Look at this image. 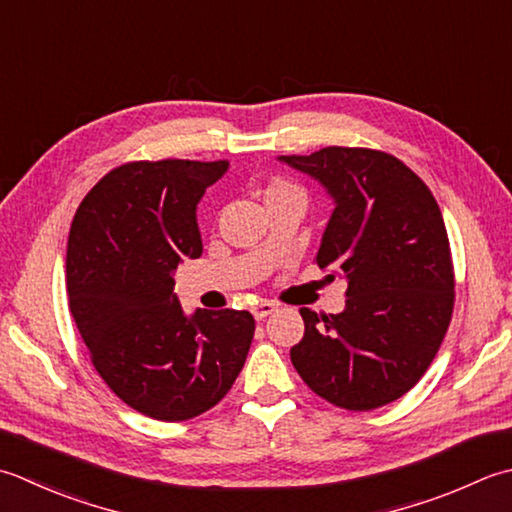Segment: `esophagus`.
Returning <instances> with one entry per match:
<instances>
[{"instance_id": "esophagus-1", "label": "esophagus", "mask_w": 512, "mask_h": 512, "mask_svg": "<svg viewBox=\"0 0 512 512\" xmlns=\"http://www.w3.org/2000/svg\"><path fill=\"white\" fill-rule=\"evenodd\" d=\"M275 308L277 306L273 302H259V304L253 306V317L257 319V322H262V319H266Z\"/></svg>"}]
</instances>
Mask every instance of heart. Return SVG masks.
Masks as SVG:
<instances>
[{"label":"heart","instance_id":"1","mask_svg":"<svg viewBox=\"0 0 512 512\" xmlns=\"http://www.w3.org/2000/svg\"><path fill=\"white\" fill-rule=\"evenodd\" d=\"M279 199H302L306 204V193L302 186L288 182V179H273V182L264 188V202L273 204L279 202Z\"/></svg>","mask_w":512,"mask_h":512}]
</instances>
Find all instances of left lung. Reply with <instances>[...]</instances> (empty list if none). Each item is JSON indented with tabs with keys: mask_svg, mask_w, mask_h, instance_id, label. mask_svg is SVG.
Returning a JSON list of instances; mask_svg holds the SVG:
<instances>
[{
	"mask_svg": "<svg viewBox=\"0 0 512 512\" xmlns=\"http://www.w3.org/2000/svg\"><path fill=\"white\" fill-rule=\"evenodd\" d=\"M279 162L333 197L315 262L348 282L342 313L299 308L306 330L290 362L313 393L339 408L395 402L422 379L453 317L442 210L422 179L382 150L328 146Z\"/></svg>",
	"mask_w": 512,
	"mask_h": 512,
	"instance_id": "8db88e82",
	"label": "left lung"
}]
</instances>
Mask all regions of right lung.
Returning a JSON list of instances; mask_svg holds the SVG:
<instances>
[{
    "label": "right lung",
    "mask_w": 512,
    "mask_h": 512,
    "mask_svg": "<svg viewBox=\"0 0 512 512\" xmlns=\"http://www.w3.org/2000/svg\"><path fill=\"white\" fill-rule=\"evenodd\" d=\"M228 162H130L79 204L66 250L68 306L90 362L130 408L162 422L206 413L244 368L248 310L186 315L175 270L202 255L197 204Z\"/></svg>",
    "instance_id": "obj_1"
}]
</instances>
